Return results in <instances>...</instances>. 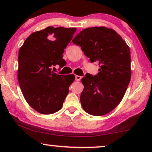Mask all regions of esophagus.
Wrapping results in <instances>:
<instances>
[{
    "instance_id": "1",
    "label": "esophagus",
    "mask_w": 152,
    "mask_h": 152,
    "mask_svg": "<svg viewBox=\"0 0 152 152\" xmlns=\"http://www.w3.org/2000/svg\"><path fill=\"white\" fill-rule=\"evenodd\" d=\"M81 79H82V77H81V76H79V75H76L75 76V80L77 81V82H79V81H80Z\"/></svg>"
}]
</instances>
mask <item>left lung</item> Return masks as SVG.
<instances>
[{
	"instance_id": "8db88e82",
	"label": "left lung",
	"mask_w": 152,
	"mask_h": 152,
	"mask_svg": "<svg viewBox=\"0 0 152 152\" xmlns=\"http://www.w3.org/2000/svg\"><path fill=\"white\" fill-rule=\"evenodd\" d=\"M72 41L99 67L95 76L86 73L82 78L83 109L92 115H105L119 104L129 84V48L115 31L105 27L84 29Z\"/></svg>"
}]
</instances>
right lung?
<instances>
[{"instance_id":"obj_1","label":"right lung","mask_w":152,"mask_h":152,"mask_svg":"<svg viewBox=\"0 0 152 152\" xmlns=\"http://www.w3.org/2000/svg\"><path fill=\"white\" fill-rule=\"evenodd\" d=\"M76 30L49 26L30 34L19 50L18 84L27 102L39 113L48 115L58 111L69 93L75 75H58L53 68L66 65L62 58L64 49Z\"/></svg>"}]
</instances>
